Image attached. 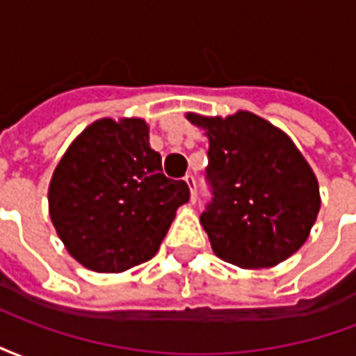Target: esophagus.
<instances>
[{
	"label": "esophagus",
	"mask_w": 356,
	"mask_h": 356,
	"mask_svg": "<svg viewBox=\"0 0 356 356\" xmlns=\"http://www.w3.org/2000/svg\"><path fill=\"white\" fill-rule=\"evenodd\" d=\"M185 181H186V185H188V188H191V202H196V196H198V194H196V179L193 177V175H186L185 177Z\"/></svg>",
	"instance_id": "34e87169"
}]
</instances>
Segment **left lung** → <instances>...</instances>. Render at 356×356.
<instances>
[{"label":"left lung","mask_w":356,"mask_h":356,"mask_svg":"<svg viewBox=\"0 0 356 356\" xmlns=\"http://www.w3.org/2000/svg\"><path fill=\"white\" fill-rule=\"evenodd\" d=\"M209 139L213 198L200 216L213 254L242 268L275 267L309 238L318 181L284 131L246 110L227 118L188 112Z\"/></svg>","instance_id":"obj_1"}]
</instances>
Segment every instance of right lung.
Listing matches in <instances>:
<instances>
[{
  "instance_id": "right-lung-1",
  "label": "right lung",
  "mask_w": 356,
  "mask_h": 356,
  "mask_svg": "<svg viewBox=\"0 0 356 356\" xmlns=\"http://www.w3.org/2000/svg\"><path fill=\"white\" fill-rule=\"evenodd\" d=\"M188 196L185 181L162 173L145 120L101 118L53 171L49 216L76 261L97 273H122L154 257Z\"/></svg>"
}]
</instances>
